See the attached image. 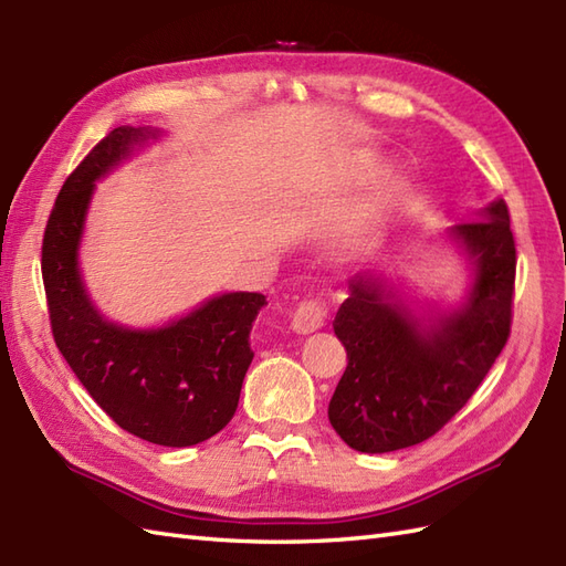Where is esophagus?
Returning a JSON list of instances; mask_svg holds the SVG:
<instances>
[{
  "label": "esophagus",
  "instance_id": "1",
  "mask_svg": "<svg viewBox=\"0 0 566 566\" xmlns=\"http://www.w3.org/2000/svg\"><path fill=\"white\" fill-rule=\"evenodd\" d=\"M324 319H326V307L322 305V302L307 300V302H302V305H297V310L293 312L291 328L295 331V334L307 336V334H314L316 328H322Z\"/></svg>",
  "mask_w": 566,
  "mask_h": 566
}]
</instances>
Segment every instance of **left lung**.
I'll return each mask as SVG.
<instances>
[{
	"instance_id": "8db88e82",
	"label": "left lung",
	"mask_w": 566,
	"mask_h": 566,
	"mask_svg": "<svg viewBox=\"0 0 566 566\" xmlns=\"http://www.w3.org/2000/svg\"><path fill=\"white\" fill-rule=\"evenodd\" d=\"M447 238L471 264L459 307H412L384 273H355L334 331L348 367L328 420L350 449L387 453L430 439L457 416L497 360L512 328L516 247L504 199Z\"/></svg>"
}]
</instances>
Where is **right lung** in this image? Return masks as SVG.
I'll return each mask as SVG.
<instances>
[{
    "label": "right lung",
    "instance_id": "add662e5",
    "mask_svg": "<svg viewBox=\"0 0 566 566\" xmlns=\"http://www.w3.org/2000/svg\"><path fill=\"white\" fill-rule=\"evenodd\" d=\"M163 132L117 127L66 177L43 240L52 336L69 367L122 430L160 447H195L232 420L261 293H223L163 326L109 322L93 305L78 266L95 182Z\"/></svg>",
    "mask_w": 566,
    "mask_h": 566
}]
</instances>
